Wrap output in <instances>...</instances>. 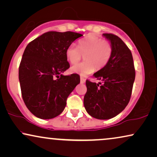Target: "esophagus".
<instances>
[{
  "mask_svg": "<svg viewBox=\"0 0 157 157\" xmlns=\"http://www.w3.org/2000/svg\"><path fill=\"white\" fill-rule=\"evenodd\" d=\"M80 82L82 83V84H84V83L85 82V79L81 77H80Z\"/></svg>",
  "mask_w": 157,
  "mask_h": 157,
  "instance_id": "34e87169",
  "label": "esophagus"
}]
</instances>
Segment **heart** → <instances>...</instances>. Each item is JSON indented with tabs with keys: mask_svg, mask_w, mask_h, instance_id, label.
<instances>
[{
	"mask_svg": "<svg viewBox=\"0 0 157 157\" xmlns=\"http://www.w3.org/2000/svg\"><path fill=\"white\" fill-rule=\"evenodd\" d=\"M113 54L112 44L108 41L94 35H88L78 42V47L71 44L67 48L65 55L71 64H76L85 55V62L75 64L71 72L87 76L96 69H103L110 61Z\"/></svg>",
	"mask_w": 157,
	"mask_h": 157,
	"instance_id": "b5f03b06",
	"label": "heart"
}]
</instances>
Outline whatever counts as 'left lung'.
Masks as SVG:
<instances>
[{"instance_id": "obj_1", "label": "left lung", "mask_w": 157, "mask_h": 157, "mask_svg": "<svg viewBox=\"0 0 157 157\" xmlns=\"http://www.w3.org/2000/svg\"><path fill=\"white\" fill-rule=\"evenodd\" d=\"M113 47L110 61L93 76L98 84L86 80L84 97L86 111L93 118L106 120L125 109L130 100L135 80L132 54L121 39L112 33H103Z\"/></svg>"}]
</instances>
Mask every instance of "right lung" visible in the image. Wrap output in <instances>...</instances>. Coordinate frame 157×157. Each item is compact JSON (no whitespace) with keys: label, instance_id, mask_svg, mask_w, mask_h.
<instances>
[{"label":"right lung","instance_id":"obj_1","mask_svg":"<svg viewBox=\"0 0 157 157\" xmlns=\"http://www.w3.org/2000/svg\"><path fill=\"white\" fill-rule=\"evenodd\" d=\"M82 34L72 31H49L26 46L18 70L22 98L37 118L59 116L67 99L80 82L79 75H63L70 67L67 48Z\"/></svg>","mask_w":157,"mask_h":157}]
</instances>
